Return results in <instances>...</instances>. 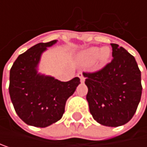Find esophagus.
<instances>
[{
	"mask_svg": "<svg viewBox=\"0 0 147 147\" xmlns=\"http://www.w3.org/2000/svg\"><path fill=\"white\" fill-rule=\"evenodd\" d=\"M78 77L80 78V82H84V80H85V76H84V74H83V73L80 72V73L78 74Z\"/></svg>",
	"mask_w": 147,
	"mask_h": 147,
	"instance_id": "34e87169",
	"label": "esophagus"
}]
</instances>
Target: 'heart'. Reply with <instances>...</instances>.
<instances>
[{"label": "heart", "mask_w": 147, "mask_h": 147, "mask_svg": "<svg viewBox=\"0 0 147 147\" xmlns=\"http://www.w3.org/2000/svg\"><path fill=\"white\" fill-rule=\"evenodd\" d=\"M109 57H111V50L108 47H102V49L98 47H92L83 53L82 55V61L83 64L89 65L98 59L101 64H104L108 61Z\"/></svg>", "instance_id": "1"}]
</instances>
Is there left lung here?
<instances>
[{
  "label": "left lung",
  "instance_id": "1",
  "mask_svg": "<svg viewBox=\"0 0 147 147\" xmlns=\"http://www.w3.org/2000/svg\"><path fill=\"white\" fill-rule=\"evenodd\" d=\"M112 60L95 72L83 73L93 118L105 126L125 124L134 116L142 94L141 73L134 57L117 44Z\"/></svg>",
  "mask_w": 147,
  "mask_h": 147
}]
</instances>
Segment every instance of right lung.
<instances>
[{
	"instance_id": "1",
	"label": "right lung",
	"mask_w": 147,
	"mask_h": 147,
	"mask_svg": "<svg viewBox=\"0 0 147 147\" xmlns=\"http://www.w3.org/2000/svg\"><path fill=\"white\" fill-rule=\"evenodd\" d=\"M56 42L35 45L18 56L10 69V99L18 117L29 125L45 128L59 121L80 83L78 77L64 82L36 72L42 53Z\"/></svg>"
}]
</instances>
